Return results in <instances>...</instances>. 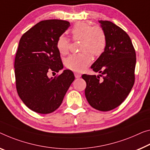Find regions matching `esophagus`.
Masks as SVG:
<instances>
[{"label": "esophagus", "mask_w": 150, "mask_h": 150, "mask_svg": "<svg viewBox=\"0 0 150 150\" xmlns=\"http://www.w3.org/2000/svg\"><path fill=\"white\" fill-rule=\"evenodd\" d=\"M74 76H75V78H76L81 77V74H79V73H77V72L74 73Z\"/></svg>", "instance_id": "esophagus-1"}]
</instances>
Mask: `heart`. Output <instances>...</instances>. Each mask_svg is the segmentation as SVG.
Returning <instances> with one entry per match:
<instances>
[{
    "instance_id": "1",
    "label": "heart",
    "mask_w": 150,
    "mask_h": 150,
    "mask_svg": "<svg viewBox=\"0 0 150 150\" xmlns=\"http://www.w3.org/2000/svg\"><path fill=\"white\" fill-rule=\"evenodd\" d=\"M70 35L73 41H80L79 50L82 52L68 57L64 60V64L71 70L81 72L92 62L88 53L98 57L105 52L107 43V34L100 25L91 26L87 23L80 22L71 29ZM56 47L61 55H67L70 50V40L62 35L57 38Z\"/></svg>"
}]
</instances>
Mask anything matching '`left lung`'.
I'll use <instances>...</instances> for the list:
<instances>
[{"instance_id":"obj_1","label":"left lung","mask_w":150,"mask_h":150,"mask_svg":"<svg viewBox=\"0 0 150 150\" xmlns=\"http://www.w3.org/2000/svg\"><path fill=\"white\" fill-rule=\"evenodd\" d=\"M99 22L107 34V47L91 68L101 74H83L82 78L86 82L85 96L90 105L100 111H109L119 107L133 88L136 54L123 29L109 21Z\"/></svg>"}]
</instances>
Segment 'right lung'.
<instances>
[{
    "label": "right lung",
    "instance_id": "1",
    "mask_svg": "<svg viewBox=\"0 0 150 150\" xmlns=\"http://www.w3.org/2000/svg\"><path fill=\"white\" fill-rule=\"evenodd\" d=\"M70 26L67 21H41L20 39L15 59L16 88L24 104L38 113L56 110L75 78L69 70L48 77L64 67L56 42Z\"/></svg>",
    "mask_w": 150,
    "mask_h": 150
}]
</instances>
